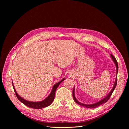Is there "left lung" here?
I'll use <instances>...</instances> for the list:
<instances>
[{"label":"left lung","instance_id":"8db88e82","mask_svg":"<svg viewBox=\"0 0 129 129\" xmlns=\"http://www.w3.org/2000/svg\"><path fill=\"white\" fill-rule=\"evenodd\" d=\"M111 58H112V60L114 61V63L116 66V69H117V75H116V81H115V84H114V87H113L112 90H111V91L109 92V94L105 97L104 99H103V100H101L100 101H99V102H97L96 103H94V104H83L82 103H80L79 102V101H78L76 98H75V94H74V89H73V99H74V100L75 102L78 104H79L80 105H81V106L82 107H86L87 108H96L97 107H99L100 105H102V104H104L105 103H106L107 101L109 100V99H110V96H111L112 93L113 92V91H114L115 88H116V85H117V73H118V63H117V61L116 58L113 56L112 54H111Z\"/></svg>","mask_w":129,"mask_h":129}]
</instances>
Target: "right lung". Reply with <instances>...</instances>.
Masks as SVG:
<instances>
[{
    "instance_id": "obj_1",
    "label": "right lung",
    "mask_w": 129,
    "mask_h": 129,
    "mask_svg": "<svg viewBox=\"0 0 129 129\" xmlns=\"http://www.w3.org/2000/svg\"><path fill=\"white\" fill-rule=\"evenodd\" d=\"M64 80V79H62L61 81L59 82H58V83H56L54 85L51 92H50L49 95L47 97L45 100H43L42 101H41V102H29V101H26L25 99L21 98L20 96H19V95L18 94L16 91H15L14 85L13 83V82H12V85L13 87L15 93V95H16V96L18 98V99L21 102H22L23 104L26 105L27 107H28L29 108H33V109H42V108L48 107L49 105L52 104L53 101H54V97H55V91H56V90L57 88Z\"/></svg>"
}]
</instances>
